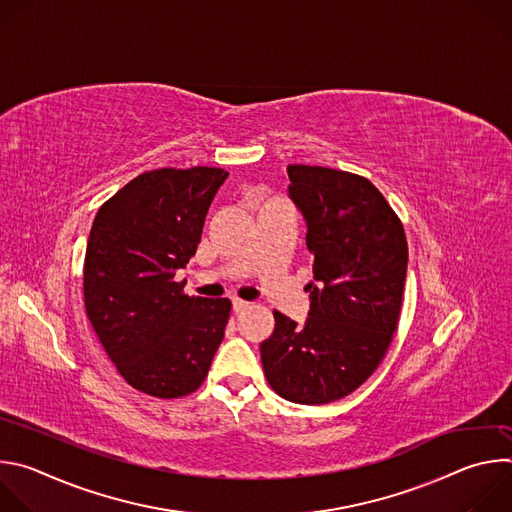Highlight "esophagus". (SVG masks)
I'll return each instance as SVG.
<instances>
[{"instance_id": "esophagus-1", "label": "esophagus", "mask_w": 512, "mask_h": 512, "mask_svg": "<svg viewBox=\"0 0 512 512\" xmlns=\"http://www.w3.org/2000/svg\"><path fill=\"white\" fill-rule=\"evenodd\" d=\"M249 306H251V304L245 302V300H233V310H235V314H243Z\"/></svg>"}]
</instances>
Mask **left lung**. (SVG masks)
<instances>
[{"instance_id": "1", "label": "left lung", "mask_w": 512, "mask_h": 512, "mask_svg": "<svg viewBox=\"0 0 512 512\" xmlns=\"http://www.w3.org/2000/svg\"><path fill=\"white\" fill-rule=\"evenodd\" d=\"M289 196L302 210L314 261L304 324L273 312L261 342L271 389L300 405L356 391L383 362L399 324L407 275L401 218L375 184L352 172L287 166Z\"/></svg>"}]
</instances>
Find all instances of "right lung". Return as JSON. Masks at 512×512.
I'll return each instance as SVG.
<instances>
[{"mask_svg": "<svg viewBox=\"0 0 512 512\" xmlns=\"http://www.w3.org/2000/svg\"><path fill=\"white\" fill-rule=\"evenodd\" d=\"M221 168L143 172L97 212L85 255L87 318L133 389L178 399L206 379L231 300L186 296L176 281L200 243Z\"/></svg>", "mask_w": 512, "mask_h": 512, "instance_id": "right-lung-1", "label": "right lung"}]
</instances>
